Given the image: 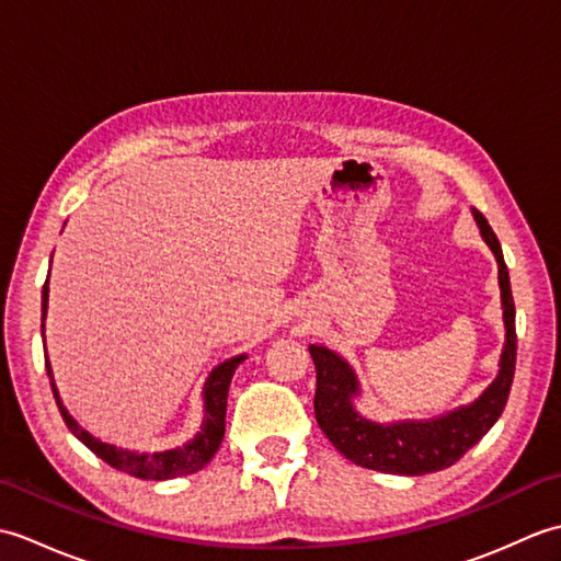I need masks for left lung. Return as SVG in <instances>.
<instances>
[{
    "instance_id": "1",
    "label": "left lung",
    "mask_w": 561,
    "mask_h": 561,
    "mask_svg": "<svg viewBox=\"0 0 561 561\" xmlns=\"http://www.w3.org/2000/svg\"><path fill=\"white\" fill-rule=\"evenodd\" d=\"M472 217L480 226L484 243L496 257L506 328L499 374L478 400L434 420L374 422L356 410L354 400L362 396V386L350 362L323 344H308L316 364L313 408L318 426L344 458L362 468L410 474V478L450 468L490 432L506 408L516 371V308L499 238L478 209H472Z\"/></svg>"
}]
</instances>
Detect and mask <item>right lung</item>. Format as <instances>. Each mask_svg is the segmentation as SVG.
Segmentation results:
<instances>
[{
	"label": "right lung",
	"mask_w": 561,
	"mask_h": 561,
	"mask_svg": "<svg viewBox=\"0 0 561 561\" xmlns=\"http://www.w3.org/2000/svg\"><path fill=\"white\" fill-rule=\"evenodd\" d=\"M47 277H50V274H47ZM47 294H50V287H47V282H45V287H43V325H41L43 344H45ZM241 362H245V354L231 356V359H226L224 364H219L207 376L205 390H202V402H205V420H202V424H199V432L183 446H175L171 450H157V453H139V450H129V448H117V446L105 444V440L89 434L87 428H81L75 416L67 412V408L62 404V398H59L55 378H53L50 359H45V368H47V376H50L53 396L57 400L59 414H62V420L69 426V432L75 434L83 446L96 453V456L108 462L111 468L133 474V478H139V480H173V478H183V474H193V472L202 470L214 458V453L219 450L221 438H224V428H226V400H229V386H231V378H233L236 368Z\"/></svg>",
	"instance_id": "right-lung-1"
}]
</instances>
